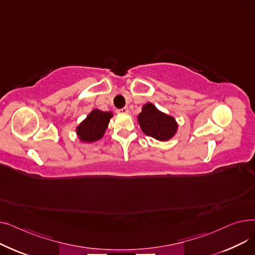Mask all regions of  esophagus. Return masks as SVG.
<instances>
[{
	"label": "esophagus",
	"mask_w": 255,
	"mask_h": 255,
	"mask_svg": "<svg viewBox=\"0 0 255 255\" xmlns=\"http://www.w3.org/2000/svg\"><path fill=\"white\" fill-rule=\"evenodd\" d=\"M117 113H118V114H123V115H126V114H128V113H129V110H128V107H123V109L118 110V111H117Z\"/></svg>",
	"instance_id": "34e87169"
}]
</instances>
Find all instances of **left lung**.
Returning a JSON list of instances; mask_svg holds the SVG:
<instances>
[{"instance_id":"1","label":"left lung","mask_w":255,"mask_h":255,"mask_svg":"<svg viewBox=\"0 0 255 255\" xmlns=\"http://www.w3.org/2000/svg\"><path fill=\"white\" fill-rule=\"evenodd\" d=\"M137 122L145 135L159 141H167L176 135L179 125L176 119L169 116L151 103H145L137 116Z\"/></svg>"}]
</instances>
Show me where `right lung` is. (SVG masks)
<instances>
[{"mask_svg":"<svg viewBox=\"0 0 255 255\" xmlns=\"http://www.w3.org/2000/svg\"><path fill=\"white\" fill-rule=\"evenodd\" d=\"M114 117L112 112L94 109L76 127V135L82 142L93 143L101 139Z\"/></svg>","mask_w":255,"mask_h":255,"instance_id":"obj_1","label":"right lung"}]
</instances>
